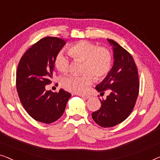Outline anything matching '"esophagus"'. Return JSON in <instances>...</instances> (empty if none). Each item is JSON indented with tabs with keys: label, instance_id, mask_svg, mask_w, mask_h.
Returning a JSON list of instances; mask_svg holds the SVG:
<instances>
[{
	"label": "esophagus",
	"instance_id": "34e87169",
	"mask_svg": "<svg viewBox=\"0 0 160 160\" xmlns=\"http://www.w3.org/2000/svg\"><path fill=\"white\" fill-rule=\"evenodd\" d=\"M80 97H82L85 98V99H88V98H90V96L88 95H79Z\"/></svg>",
	"mask_w": 160,
	"mask_h": 160
}]
</instances>
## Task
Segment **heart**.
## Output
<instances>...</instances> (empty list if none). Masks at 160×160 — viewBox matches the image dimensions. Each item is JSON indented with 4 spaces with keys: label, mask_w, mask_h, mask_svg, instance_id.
<instances>
[{
    "label": "heart",
    "mask_w": 160,
    "mask_h": 160,
    "mask_svg": "<svg viewBox=\"0 0 160 160\" xmlns=\"http://www.w3.org/2000/svg\"><path fill=\"white\" fill-rule=\"evenodd\" d=\"M68 53L73 60L83 61L82 76H70L63 78L62 85L67 90L75 93H84L92 84L95 76L97 80L106 77L112 65L113 57L106 47H98L87 41H80L68 48ZM54 66L60 73H66L70 69L68 59L59 53L54 59Z\"/></svg>",
    "instance_id": "obj_1"
}]
</instances>
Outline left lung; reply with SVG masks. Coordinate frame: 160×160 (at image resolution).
<instances>
[{"label": "left lung", "instance_id": "obj_1", "mask_svg": "<svg viewBox=\"0 0 160 160\" xmlns=\"http://www.w3.org/2000/svg\"><path fill=\"white\" fill-rule=\"evenodd\" d=\"M113 46V65L110 72L95 89L110 95L106 100H100L99 110L92 113L96 124L102 128H111L124 121L132 112L139 92L138 73L132 55L119 43L111 39Z\"/></svg>", "mask_w": 160, "mask_h": 160}]
</instances>
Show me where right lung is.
<instances>
[{
    "mask_svg": "<svg viewBox=\"0 0 160 160\" xmlns=\"http://www.w3.org/2000/svg\"><path fill=\"white\" fill-rule=\"evenodd\" d=\"M65 41L58 37L41 38L28 49L19 60L16 86L20 102L36 121L50 124L62 117L71 94L60 89L46 90L54 75V62Z\"/></svg>",
    "mask_w": 160,
    "mask_h": 160,
    "instance_id": "right-lung-1",
    "label": "right lung"
}]
</instances>
